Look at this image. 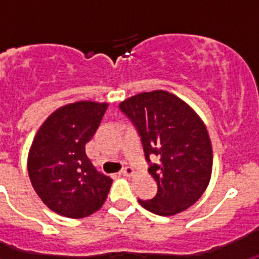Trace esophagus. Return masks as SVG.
I'll use <instances>...</instances> for the list:
<instances>
[{"label":"esophagus","mask_w":259,"mask_h":259,"mask_svg":"<svg viewBox=\"0 0 259 259\" xmlns=\"http://www.w3.org/2000/svg\"><path fill=\"white\" fill-rule=\"evenodd\" d=\"M120 172H122V175H124V176H134L135 175V170H134V168H132L131 166L124 167V168H123V170L120 171Z\"/></svg>","instance_id":"esophagus-1"}]
</instances>
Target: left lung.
<instances>
[{
    "instance_id": "left-lung-1",
    "label": "left lung",
    "mask_w": 259,
    "mask_h": 259,
    "mask_svg": "<svg viewBox=\"0 0 259 259\" xmlns=\"http://www.w3.org/2000/svg\"><path fill=\"white\" fill-rule=\"evenodd\" d=\"M141 136L145 157H159L149 172L157 196L139 200L146 210L162 217L191 207L209 185L212 148L206 125L182 98L167 91L143 92L119 104Z\"/></svg>"
}]
</instances>
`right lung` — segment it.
Here are the masks:
<instances>
[{"instance_id":"add662e5","label":"right lung","mask_w":259,"mask_h":259,"mask_svg":"<svg viewBox=\"0 0 259 259\" xmlns=\"http://www.w3.org/2000/svg\"><path fill=\"white\" fill-rule=\"evenodd\" d=\"M109 104L77 101L50 114L32 141L28 175L52 211L80 219L101 209L113 180L98 172L85 154Z\"/></svg>"}]
</instances>
